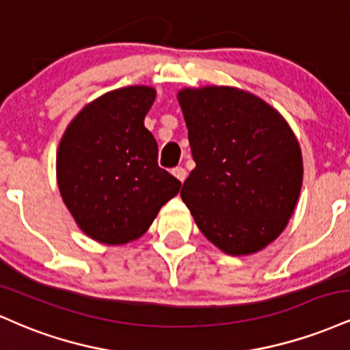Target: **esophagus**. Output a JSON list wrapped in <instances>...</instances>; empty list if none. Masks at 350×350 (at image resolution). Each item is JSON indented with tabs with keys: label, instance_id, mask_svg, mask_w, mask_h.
Wrapping results in <instances>:
<instances>
[{
	"label": "esophagus",
	"instance_id": "1",
	"mask_svg": "<svg viewBox=\"0 0 350 350\" xmlns=\"http://www.w3.org/2000/svg\"><path fill=\"white\" fill-rule=\"evenodd\" d=\"M172 174L176 176V178H178L180 183H184V180H186V178H187V171L184 170L183 166H178V167H174V170H172Z\"/></svg>",
	"mask_w": 350,
	"mask_h": 350
}]
</instances>
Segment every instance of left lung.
<instances>
[{"instance_id": "8db88e82", "label": "left lung", "mask_w": 350, "mask_h": 350, "mask_svg": "<svg viewBox=\"0 0 350 350\" xmlns=\"http://www.w3.org/2000/svg\"><path fill=\"white\" fill-rule=\"evenodd\" d=\"M196 167L180 198L199 230L228 255H250L286 227L303 184L290 124L262 98L235 87L178 94Z\"/></svg>"}]
</instances>
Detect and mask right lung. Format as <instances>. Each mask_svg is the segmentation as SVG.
I'll use <instances>...</instances> for the list:
<instances>
[{
    "label": "right lung",
    "instance_id": "add662e5",
    "mask_svg": "<svg viewBox=\"0 0 350 350\" xmlns=\"http://www.w3.org/2000/svg\"><path fill=\"white\" fill-rule=\"evenodd\" d=\"M151 87L108 92L72 120L57 151L60 196L83 234L122 245L142 237L180 183L158 166V143L144 128Z\"/></svg>",
    "mask_w": 350,
    "mask_h": 350
}]
</instances>
